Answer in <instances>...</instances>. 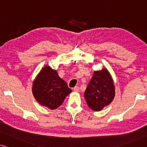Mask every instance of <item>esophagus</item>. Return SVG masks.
Instances as JSON below:
<instances>
[{"label": "esophagus", "mask_w": 147, "mask_h": 147, "mask_svg": "<svg viewBox=\"0 0 147 147\" xmlns=\"http://www.w3.org/2000/svg\"><path fill=\"white\" fill-rule=\"evenodd\" d=\"M73 90L75 92H79V87H78V86H75V87L73 88Z\"/></svg>", "instance_id": "34e87169"}]
</instances>
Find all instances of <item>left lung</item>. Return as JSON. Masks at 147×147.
I'll use <instances>...</instances> for the list:
<instances>
[{
	"mask_svg": "<svg viewBox=\"0 0 147 147\" xmlns=\"http://www.w3.org/2000/svg\"><path fill=\"white\" fill-rule=\"evenodd\" d=\"M115 96L113 79L107 68L94 71L84 92V98L88 107L98 112L107 106Z\"/></svg>",
	"mask_w": 147,
	"mask_h": 147,
	"instance_id": "1",
	"label": "left lung"
}]
</instances>
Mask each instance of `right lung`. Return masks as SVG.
Wrapping results in <instances>:
<instances>
[{
  "label": "right lung",
  "instance_id": "obj_1",
  "mask_svg": "<svg viewBox=\"0 0 147 147\" xmlns=\"http://www.w3.org/2000/svg\"><path fill=\"white\" fill-rule=\"evenodd\" d=\"M72 90L60 78L56 70L49 66L42 68L33 82L32 93L40 105L55 109L62 104Z\"/></svg>",
  "mask_w": 147,
  "mask_h": 147
}]
</instances>
